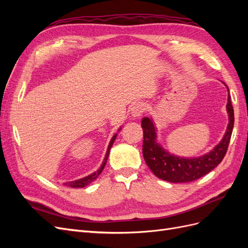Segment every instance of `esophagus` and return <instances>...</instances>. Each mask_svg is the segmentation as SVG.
<instances>
[{"label":"esophagus","instance_id":"obj_1","mask_svg":"<svg viewBox=\"0 0 248 248\" xmlns=\"http://www.w3.org/2000/svg\"><path fill=\"white\" fill-rule=\"evenodd\" d=\"M145 111V104L142 102H138L133 104L131 108V117L133 119H139L142 115V112Z\"/></svg>","mask_w":248,"mask_h":248}]
</instances>
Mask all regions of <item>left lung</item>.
Returning <instances> with one entry per match:
<instances>
[{"instance_id":"left-lung-1","label":"left lung","mask_w":248,"mask_h":248,"mask_svg":"<svg viewBox=\"0 0 248 248\" xmlns=\"http://www.w3.org/2000/svg\"><path fill=\"white\" fill-rule=\"evenodd\" d=\"M228 89L227 111L229 124L222 140L211 151L199 157H180L170 154L157 140V128L152 118L145 117L141 121L144 130V142H142V155L149 169L153 174L164 181L171 183H185L207 175L216 168L223 159L227 153L229 142L234 127V108L231 103L230 90Z\"/></svg>"}]
</instances>
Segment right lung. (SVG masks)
<instances>
[{"label":"right lung","mask_w":248,"mask_h":248,"mask_svg":"<svg viewBox=\"0 0 248 248\" xmlns=\"http://www.w3.org/2000/svg\"><path fill=\"white\" fill-rule=\"evenodd\" d=\"M120 130H121V128L119 129V131H120ZM116 138H117V133L115 134L114 137L111 138V140H110V141H109V144H108V150H107V154H106V156H104V159H103V161H102V164H101L100 168H99L98 170H97L96 171H94L93 174L89 175V176H87V177H85V178H81V179H78V180H74V181H70V182H66V183H64V184H65L66 186L72 187V188H80V187H85V186L89 185L91 182H93L94 180H96L97 177H98V176L101 174V171L103 170L104 167H106V163H107V161H108V155H109V150H110L111 146L114 145V141L116 140Z\"/></svg>","instance_id":"right-lung-1"}]
</instances>
